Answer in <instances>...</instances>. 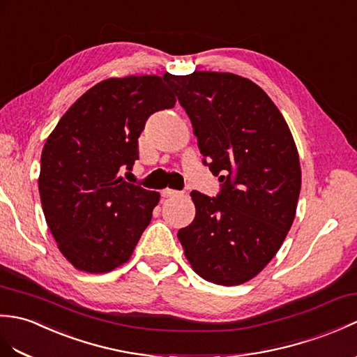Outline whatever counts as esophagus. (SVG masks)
Listing matches in <instances>:
<instances>
[{
    "mask_svg": "<svg viewBox=\"0 0 357 357\" xmlns=\"http://www.w3.org/2000/svg\"><path fill=\"white\" fill-rule=\"evenodd\" d=\"M161 195L164 197H175V196H181L182 192H178V190H172V188H164L162 192H161Z\"/></svg>",
    "mask_w": 357,
    "mask_h": 357,
    "instance_id": "34e87169",
    "label": "esophagus"
}]
</instances>
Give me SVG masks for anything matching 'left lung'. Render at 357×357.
I'll return each instance as SVG.
<instances>
[{
    "label": "left lung",
    "instance_id": "left-lung-1",
    "mask_svg": "<svg viewBox=\"0 0 357 357\" xmlns=\"http://www.w3.org/2000/svg\"><path fill=\"white\" fill-rule=\"evenodd\" d=\"M188 114L222 192H192L196 216L178 231L199 277L220 286L252 280L291 229L301 190L300 155L283 115L250 79L233 73L164 74Z\"/></svg>",
    "mask_w": 357,
    "mask_h": 357
}]
</instances>
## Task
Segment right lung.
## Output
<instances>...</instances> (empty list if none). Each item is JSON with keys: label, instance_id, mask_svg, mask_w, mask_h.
Masks as SVG:
<instances>
[{"label": "right lung", "instance_id": "obj_1", "mask_svg": "<svg viewBox=\"0 0 357 357\" xmlns=\"http://www.w3.org/2000/svg\"><path fill=\"white\" fill-rule=\"evenodd\" d=\"M162 79L102 80L71 105L45 141L40 204L57 248L79 271L121 266L152 220L160 193L129 184L120 172L138 160L149 115L176 103Z\"/></svg>", "mask_w": 357, "mask_h": 357}]
</instances>
